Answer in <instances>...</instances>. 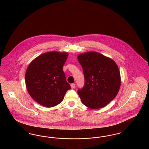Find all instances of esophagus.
<instances>
[{
  "label": "esophagus",
  "instance_id": "obj_1",
  "mask_svg": "<svg viewBox=\"0 0 149 149\" xmlns=\"http://www.w3.org/2000/svg\"><path fill=\"white\" fill-rule=\"evenodd\" d=\"M71 88H74L75 87V84L74 83H72L71 84Z\"/></svg>",
  "mask_w": 149,
  "mask_h": 149
}]
</instances>
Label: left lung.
I'll use <instances>...</instances> for the list:
<instances>
[{"label": "left lung", "mask_w": 149, "mask_h": 149, "mask_svg": "<svg viewBox=\"0 0 149 149\" xmlns=\"http://www.w3.org/2000/svg\"><path fill=\"white\" fill-rule=\"evenodd\" d=\"M84 75V87L78 91L81 102L91 109H99L111 102L119 91L121 76L118 67L111 58L96 52L78 56Z\"/></svg>", "instance_id": "8db88e82"}]
</instances>
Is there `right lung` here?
I'll use <instances>...</instances> for the list:
<instances>
[{"label": "right lung", "instance_id": "add662e5", "mask_svg": "<svg viewBox=\"0 0 149 149\" xmlns=\"http://www.w3.org/2000/svg\"><path fill=\"white\" fill-rule=\"evenodd\" d=\"M68 56V52H49L29 63L25 75V85L35 102L50 108L63 101L71 88L62 69Z\"/></svg>", "mask_w": 149, "mask_h": 149}]
</instances>
